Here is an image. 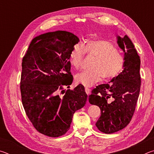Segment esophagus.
I'll list each match as a JSON object with an SVG mask.
<instances>
[{
  "instance_id": "obj_1",
  "label": "esophagus",
  "mask_w": 154,
  "mask_h": 154,
  "mask_svg": "<svg viewBox=\"0 0 154 154\" xmlns=\"http://www.w3.org/2000/svg\"><path fill=\"white\" fill-rule=\"evenodd\" d=\"M85 93H86L88 95H89L90 94V90L89 89V88H85Z\"/></svg>"
}]
</instances>
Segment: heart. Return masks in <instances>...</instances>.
Returning a JSON list of instances; mask_svg holds the SVG:
<instances>
[{
    "label": "heart",
    "instance_id": "heart-1",
    "mask_svg": "<svg viewBox=\"0 0 154 154\" xmlns=\"http://www.w3.org/2000/svg\"><path fill=\"white\" fill-rule=\"evenodd\" d=\"M85 52L94 56L96 60L91 71L81 72L75 75V81L84 86H92L100 80L113 79L120 73L124 66V59L113 44L105 40H89L83 45ZM79 45L70 54V63L75 69L81 66L84 52Z\"/></svg>",
    "mask_w": 154,
    "mask_h": 154
}]
</instances>
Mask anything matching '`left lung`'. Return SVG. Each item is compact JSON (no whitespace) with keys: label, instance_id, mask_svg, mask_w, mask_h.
Wrapping results in <instances>:
<instances>
[{"label":"left lung","instance_id":"1","mask_svg":"<svg viewBox=\"0 0 154 154\" xmlns=\"http://www.w3.org/2000/svg\"><path fill=\"white\" fill-rule=\"evenodd\" d=\"M117 43L124 53V70L110 82L93 89L89 103L100 109L98 129L112 134L130 123L135 111L140 88V60L128 36H117Z\"/></svg>","mask_w":154,"mask_h":154}]
</instances>
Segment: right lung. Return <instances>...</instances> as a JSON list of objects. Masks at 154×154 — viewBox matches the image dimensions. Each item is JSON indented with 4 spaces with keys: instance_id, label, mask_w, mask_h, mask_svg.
Returning a JSON list of instances; mask_svg holds the SVG:
<instances>
[{
    "instance_id": "1",
    "label": "right lung",
    "mask_w": 154,
    "mask_h": 154,
    "mask_svg": "<svg viewBox=\"0 0 154 154\" xmlns=\"http://www.w3.org/2000/svg\"><path fill=\"white\" fill-rule=\"evenodd\" d=\"M79 39L67 31L58 30L34 38L22 59L20 90L22 105L36 130L58 137L69 130L76 111L86 103L82 85L73 90L70 54ZM60 91L63 97L59 94Z\"/></svg>"
}]
</instances>
